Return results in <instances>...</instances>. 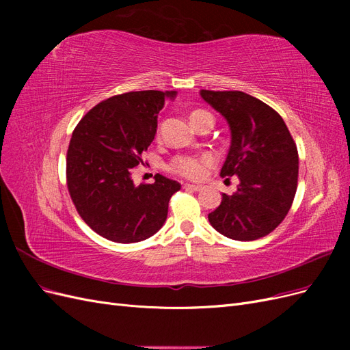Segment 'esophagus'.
I'll use <instances>...</instances> for the list:
<instances>
[{
	"mask_svg": "<svg viewBox=\"0 0 350 350\" xmlns=\"http://www.w3.org/2000/svg\"><path fill=\"white\" fill-rule=\"evenodd\" d=\"M184 189H188V191H201L203 187L201 185H193V184H184Z\"/></svg>",
	"mask_w": 350,
	"mask_h": 350,
	"instance_id": "obj_1",
	"label": "esophagus"
}]
</instances>
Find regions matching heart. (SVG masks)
<instances>
[{
    "label": "heart",
    "instance_id": "heart-1",
    "mask_svg": "<svg viewBox=\"0 0 350 350\" xmlns=\"http://www.w3.org/2000/svg\"><path fill=\"white\" fill-rule=\"evenodd\" d=\"M203 115H210L203 111H196L191 115V121L200 118ZM215 165V159L211 154H176L171 161L167 162V171L178 176L191 179V181H198L203 178L208 169Z\"/></svg>",
    "mask_w": 350,
    "mask_h": 350
}]
</instances>
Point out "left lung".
Listing matches in <instances>:
<instances>
[{
  "mask_svg": "<svg viewBox=\"0 0 350 350\" xmlns=\"http://www.w3.org/2000/svg\"><path fill=\"white\" fill-rule=\"evenodd\" d=\"M225 116L232 143L221 176L239 178L238 191L221 196L208 221L221 235L254 241L276 229L298 188V149L282 116L267 103L238 90H200ZM229 179V178H228Z\"/></svg>",
  "mask_w": 350,
  "mask_h": 350,
  "instance_id": "left-lung-1",
  "label": "left lung"
}]
</instances>
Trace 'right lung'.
I'll use <instances>...</instances> for the list:
<instances>
[{
	"label": "right lung",
	"mask_w": 350,
	"mask_h": 350,
	"mask_svg": "<svg viewBox=\"0 0 350 350\" xmlns=\"http://www.w3.org/2000/svg\"><path fill=\"white\" fill-rule=\"evenodd\" d=\"M175 92H129L102 100L76 125L67 150V188L77 213L98 235L133 243L150 238L167 216L176 181L154 175L134 185L131 174L154 139L157 113Z\"/></svg>",
	"instance_id": "1"
}]
</instances>
